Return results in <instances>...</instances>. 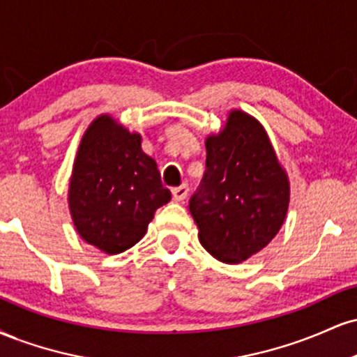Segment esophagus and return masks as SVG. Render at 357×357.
Masks as SVG:
<instances>
[{"label":"esophagus","mask_w":357,"mask_h":357,"mask_svg":"<svg viewBox=\"0 0 357 357\" xmlns=\"http://www.w3.org/2000/svg\"><path fill=\"white\" fill-rule=\"evenodd\" d=\"M188 191H190L188 184H181V186L173 188V190H171V192H173V199H174V202H183V199H186Z\"/></svg>","instance_id":"34e87169"}]
</instances>
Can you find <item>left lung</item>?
Masks as SVG:
<instances>
[{
    "instance_id": "left-lung-1",
    "label": "left lung",
    "mask_w": 357,
    "mask_h": 357,
    "mask_svg": "<svg viewBox=\"0 0 357 357\" xmlns=\"http://www.w3.org/2000/svg\"><path fill=\"white\" fill-rule=\"evenodd\" d=\"M204 146L206 173L190 213L210 255L223 264H241L267 247L284 225L289 176L265 127L243 110L231 109Z\"/></svg>"
}]
</instances>
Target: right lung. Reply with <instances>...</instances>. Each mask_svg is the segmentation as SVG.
I'll use <instances>...</instances> for the list:
<instances>
[{"label":"right lung","mask_w":357,"mask_h":357,"mask_svg":"<svg viewBox=\"0 0 357 357\" xmlns=\"http://www.w3.org/2000/svg\"><path fill=\"white\" fill-rule=\"evenodd\" d=\"M142 136L110 114L93 119L82 136L68 181V210L82 240L107 255L134 247L154 211L171 199Z\"/></svg>","instance_id":"right-lung-1"}]
</instances>
